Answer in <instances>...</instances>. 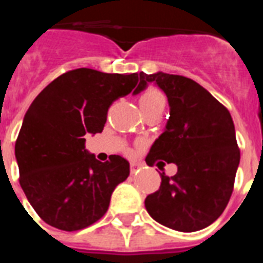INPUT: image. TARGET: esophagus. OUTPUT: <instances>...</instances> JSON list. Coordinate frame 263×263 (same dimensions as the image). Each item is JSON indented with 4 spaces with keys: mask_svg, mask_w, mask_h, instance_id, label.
<instances>
[{
    "mask_svg": "<svg viewBox=\"0 0 263 263\" xmlns=\"http://www.w3.org/2000/svg\"><path fill=\"white\" fill-rule=\"evenodd\" d=\"M140 165L136 164V162H131V165H129V168H131V173H135L138 169H139Z\"/></svg>",
    "mask_w": 263,
    "mask_h": 263,
    "instance_id": "esophagus-1",
    "label": "esophagus"
}]
</instances>
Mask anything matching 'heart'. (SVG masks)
<instances>
[{
    "instance_id": "heart-1",
    "label": "heart",
    "mask_w": 263,
    "mask_h": 263,
    "mask_svg": "<svg viewBox=\"0 0 263 263\" xmlns=\"http://www.w3.org/2000/svg\"><path fill=\"white\" fill-rule=\"evenodd\" d=\"M139 105L142 111H146L153 107L162 106V105L165 106V97L157 88H148L140 95Z\"/></svg>"
}]
</instances>
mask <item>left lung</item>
<instances>
[{
	"instance_id": "obj_1",
	"label": "left lung",
	"mask_w": 263,
	"mask_h": 263,
	"mask_svg": "<svg viewBox=\"0 0 263 263\" xmlns=\"http://www.w3.org/2000/svg\"><path fill=\"white\" fill-rule=\"evenodd\" d=\"M139 76L142 86L154 82L164 91L171 109L146 162L177 165L172 177L160 173V190L147 195L146 210L157 222L180 232L206 228L227 208L240 162L231 113L192 79L164 72Z\"/></svg>"
}]
</instances>
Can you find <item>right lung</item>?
Listing matches in <instances>:
<instances>
[{
	"mask_svg": "<svg viewBox=\"0 0 263 263\" xmlns=\"http://www.w3.org/2000/svg\"><path fill=\"white\" fill-rule=\"evenodd\" d=\"M138 73L79 68L43 88L28 107L14 156L20 185L46 224L79 231L106 213L111 192L129 176V162H101L86 150V134L102 132L107 109L120 97L144 90Z\"/></svg>",
	"mask_w": 263,
	"mask_h": 263,
	"instance_id": "1",
	"label": "right lung"
}]
</instances>
